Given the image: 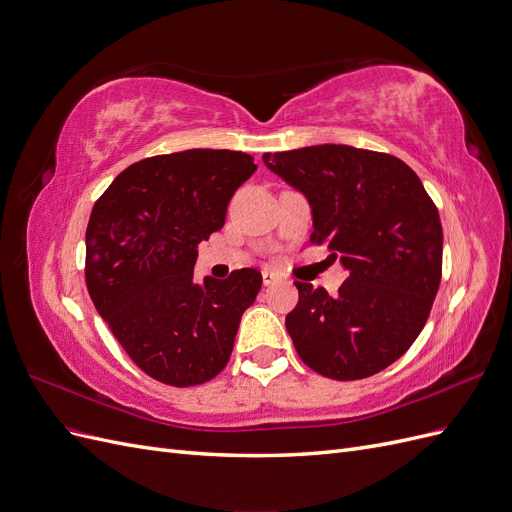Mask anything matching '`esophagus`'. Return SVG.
Wrapping results in <instances>:
<instances>
[{
	"label": "esophagus",
	"mask_w": 512,
	"mask_h": 512,
	"mask_svg": "<svg viewBox=\"0 0 512 512\" xmlns=\"http://www.w3.org/2000/svg\"><path fill=\"white\" fill-rule=\"evenodd\" d=\"M262 284H265V286L277 284V275L271 273V271H262Z\"/></svg>",
	"instance_id": "34e87169"
}]
</instances>
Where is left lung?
<instances>
[{
    "instance_id": "obj_1",
    "label": "left lung",
    "mask_w": 512,
    "mask_h": 512,
    "mask_svg": "<svg viewBox=\"0 0 512 512\" xmlns=\"http://www.w3.org/2000/svg\"><path fill=\"white\" fill-rule=\"evenodd\" d=\"M262 162L312 209L348 280L335 297L294 282L286 329L301 361L333 380H361L395 363L423 331L442 277V224L414 170L389 153L314 145Z\"/></svg>"
}]
</instances>
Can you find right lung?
Returning a JSON list of instances; mask_svg holds the SVG:
<instances>
[{"mask_svg":"<svg viewBox=\"0 0 512 512\" xmlns=\"http://www.w3.org/2000/svg\"><path fill=\"white\" fill-rule=\"evenodd\" d=\"M243 151L188 149L145 158L115 177L91 209L85 282L98 314L147 376L194 386L226 367L262 275L194 280L200 241L254 175Z\"/></svg>","mask_w":512,"mask_h":512,"instance_id":"1","label":"right lung"}]
</instances>
